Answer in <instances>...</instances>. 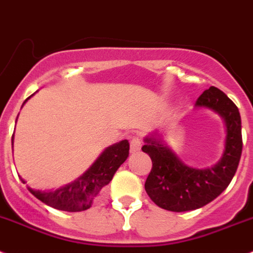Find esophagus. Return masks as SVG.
I'll use <instances>...</instances> for the list:
<instances>
[{
    "label": "esophagus",
    "mask_w": 253,
    "mask_h": 253,
    "mask_svg": "<svg viewBox=\"0 0 253 253\" xmlns=\"http://www.w3.org/2000/svg\"><path fill=\"white\" fill-rule=\"evenodd\" d=\"M129 147H131V152H137L141 150V141L137 137H132L129 140Z\"/></svg>",
    "instance_id": "obj_1"
}]
</instances>
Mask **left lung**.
Wrapping results in <instances>:
<instances>
[{"label": "left lung", "mask_w": 253, "mask_h": 253, "mask_svg": "<svg viewBox=\"0 0 253 253\" xmlns=\"http://www.w3.org/2000/svg\"><path fill=\"white\" fill-rule=\"evenodd\" d=\"M195 107L214 111L226 124V143L220 160L211 168L197 169L184 164L158 133L145 138L142 151L151 158L152 169L145 190L156 206L171 211L202 208L229 185L242 154V129L237 106L220 89L211 87Z\"/></svg>", "instance_id": "left-lung-1"}]
</instances>
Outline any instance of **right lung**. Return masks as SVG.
Returning a JSON list of instances; mask_svg holds the SVG:
<instances>
[{
  "label": "right lung",
  "instance_id": "add662e5",
  "mask_svg": "<svg viewBox=\"0 0 253 253\" xmlns=\"http://www.w3.org/2000/svg\"><path fill=\"white\" fill-rule=\"evenodd\" d=\"M128 150L129 143L127 140H122L112 146L107 147L82 176H79L76 181L61 186L56 190L42 192V190H35L29 186L27 189L39 200H42V203L59 211H85L92 207L93 202L101 194L102 189L110 184L118 168L128 158ZM21 181L24 184L26 183L22 177Z\"/></svg>",
  "mask_w": 253,
  "mask_h": 253
}]
</instances>
